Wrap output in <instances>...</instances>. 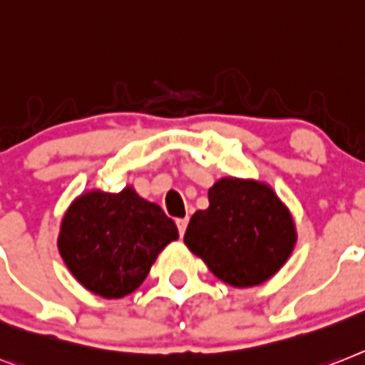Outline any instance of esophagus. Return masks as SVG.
I'll return each instance as SVG.
<instances>
[{
    "label": "esophagus",
    "instance_id": "34e87169",
    "mask_svg": "<svg viewBox=\"0 0 365 365\" xmlns=\"http://www.w3.org/2000/svg\"><path fill=\"white\" fill-rule=\"evenodd\" d=\"M177 227H179V233H180V237H182L186 231V227H188V216H186V218L177 220Z\"/></svg>",
    "mask_w": 365,
    "mask_h": 365
}]
</instances>
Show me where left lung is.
Instances as JSON below:
<instances>
[{
	"label": "left lung",
	"mask_w": 365,
	"mask_h": 365,
	"mask_svg": "<svg viewBox=\"0 0 365 365\" xmlns=\"http://www.w3.org/2000/svg\"><path fill=\"white\" fill-rule=\"evenodd\" d=\"M293 218L263 182L220 179L209 190V209L197 210L185 244L209 270L233 287H252L278 272L293 252Z\"/></svg>",
	"instance_id": "obj_1"
}]
</instances>
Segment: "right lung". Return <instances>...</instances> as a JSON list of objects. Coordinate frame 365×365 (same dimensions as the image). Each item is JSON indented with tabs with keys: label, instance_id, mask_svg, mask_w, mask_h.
Wrapping results in <instances>:
<instances>
[{
	"label": "right lung",
	"instance_id": "right-lung-1",
	"mask_svg": "<svg viewBox=\"0 0 365 365\" xmlns=\"http://www.w3.org/2000/svg\"><path fill=\"white\" fill-rule=\"evenodd\" d=\"M177 239L175 222L128 186L119 194L89 192L74 201L57 246L83 287L121 298L143 284L158 254Z\"/></svg>",
	"mask_w": 365,
	"mask_h": 365
}]
</instances>
